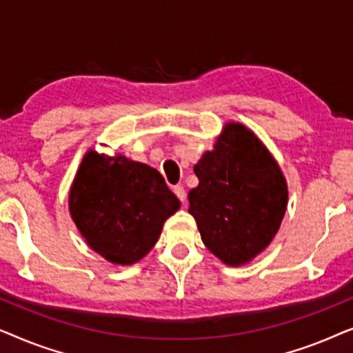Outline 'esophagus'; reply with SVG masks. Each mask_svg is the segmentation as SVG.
<instances>
[{
	"instance_id": "1",
	"label": "esophagus",
	"mask_w": 353,
	"mask_h": 353,
	"mask_svg": "<svg viewBox=\"0 0 353 353\" xmlns=\"http://www.w3.org/2000/svg\"><path fill=\"white\" fill-rule=\"evenodd\" d=\"M173 192L178 196V199H180L183 204H186V191L185 188H183L181 185H176L175 188H173Z\"/></svg>"
}]
</instances>
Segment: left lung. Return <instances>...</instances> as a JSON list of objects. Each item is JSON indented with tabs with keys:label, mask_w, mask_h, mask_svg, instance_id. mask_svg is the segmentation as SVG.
Instances as JSON below:
<instances>
[{
	"label": "left lung",
	"mask_w": 353,
	"mask_h": 353,
	"mask_svg": "<svg viewBox=\"0 0 353 353\" xmlns=\"http://www.w3.org/2000/svg\"><path fill=\"white\" fill-rule=\"evenodd\" d=\"M199 185L190 209L207 249L228 267L262 254L288 209V183L272 152L252 130L228 122L194 165Z\"/></svg>",
	"instance_id": "8db88e82"
}]
</instances>
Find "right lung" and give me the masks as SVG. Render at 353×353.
I'll list each match as a JSON object with an SVG mask.
<instances>
[{
    "mask_svg": "<svg viewBox=\"0 0 353 353\" xmlns=\"http://www.w3.org/2000/svg\"><path fill=\"white\" fill-rule=\"evenodd\" d=\"M180 205L156 168L94 149L85 152L69 191V212L81 238L120 267L146 257Z\"/></svg>",
    "mask_w": 353,
    "mask_h": 353,
    "instance_id": "1",
    "label": "right lung"
}]
</instances>
